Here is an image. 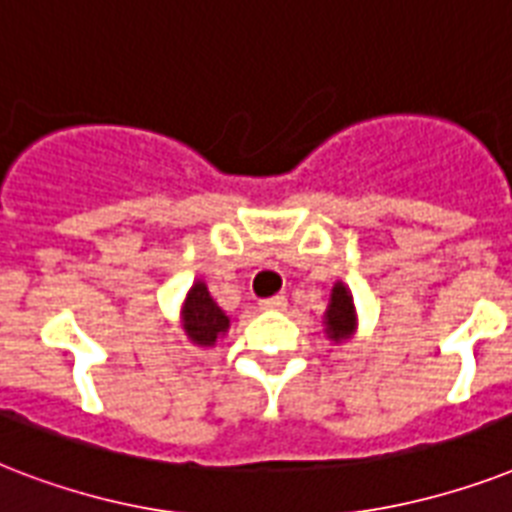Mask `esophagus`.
Wrapping results in <instances>:
<instances>
[{
  "instance_id": "obj_1",
  "label": "esophagus",
  "mask_w": 512,
  "mask_h": 512,
  "mask_svg": "<svg viewBox=\"0 0 512 512\" xmlns=\"http://www.w3.org/2000/svg\"><path fill=\"white\" fill-rule=\"evenodd\" d=\"M260 305H263L265 311H284V308H287V297L273 295V297H268V300H263Z\"/></svg>"
}]
</instances>
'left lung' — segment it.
I'll use <instances>...</instances> for the list:
<instances>
[{
	"instance_id": "obj_1",
	"label": "left lung",
	"mask_w": 512,
	"mask_h": 512,
	"mask_svg": "<svg viewBox=\"0 0 512 512\" xmlns=\"http://www.w3.org/2000/svg\"><path fill=\"white\" fill-rule=\"evenodd\" d=\"M324 324H327V335L335 342L348 340L356 332V305H353L350 289L342 281H337L335 287H332L329 308L324 313Z\"/></svg>"
}]
</instances>
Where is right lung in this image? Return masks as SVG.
<instances>
[{
  "instance_id": "1",
  "label": "right lung",
  "mask_w": 512,
  "mask_h": 512,
  "mask_svg": "<svg viewBox=\"0 0 512 512\" xmlns=\"http://www.w3.org/2000/svg\"><path fill=\"white\" fill-rule=\"evenodd\" d=\"M231 327V319L225 316L223 308L212 300L209 289L204 281H196L183 303V329L188 340L201 345V348H212L217 337L225 335Z\"/></svg>"
}]
</instances>
